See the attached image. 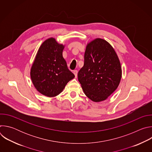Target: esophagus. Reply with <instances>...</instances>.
<instances>
[{
	"label": "esophagus",
	"mask_w": 152,
	"mask_h": 152,
	"mask_svg": "<svg viewBox=\"0 0 152 152\" xmlns=\"http://www.w3.org/2000/svg\"><path fill=\"white\" fill-rule=\"evenodd\" d=\"M73 73H74V75L75 76V77L76 78L77 76V70H74L73 71Z\"/></svg>",
	"instance_id": "obj_1"
}]
</instances>
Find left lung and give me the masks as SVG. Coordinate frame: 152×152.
Returning <instances> with one entry per match:
<instances>
[{"label":"left lung","mask_w":152,"mask_h":152,"mask_svg":"<svg viewBox=\"0 0 152 152\" xmlns=\"http://www.w3.org/2000/svg\"><path fill=\"white\" fill-rule=\"evenodd\" d=\"M121 75L119 58L109 42L97 38L88 43L77 75L86 96L94 102L105 100L117 88Z\"/></svg>","instance_id":"1"}]
</instances>
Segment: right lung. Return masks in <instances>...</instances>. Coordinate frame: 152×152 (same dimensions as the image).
<instances>
[{"mask_svg": "<svg viewBox=\"0 0 152 152\" xmlns=\"http://www.w3.org/2000/svg\"><path fill=\"white\" fill-rule=\"evenodd\" d=\"M64 47L53 37L46 39L39 48L32 65V82L36 90L45 96H58L75 77L62 56Z\"/></svg>", "mask_w": 152, "mask_h": 152, "instance_id": "add662e5", "label": "right lung"}]
</instances>
